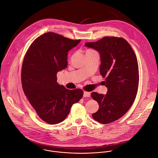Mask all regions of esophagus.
I'll return each instance as SVG.
<instances>
[{
	"instance_id": "34e87169",
	"label": "esophagus",
	"mask_w": 158,
	"mask_h": 158,
	"mask_svg": "<svg viewBox=\"0 0 158 158\" xmlns=\"http://www.w3.org/2000/svg\"><path fill=\"white\" fill-rule=\"evenodd\" d=\"M90 95V92H86V91H84V92H83V97H89Z\"/></svg>"
}]
</instances>
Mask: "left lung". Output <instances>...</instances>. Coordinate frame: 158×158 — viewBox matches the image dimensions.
I'll list each match as a JSON object with an SVG mask.
<instances>
[{
    "label": "left lung",
    "instance_id": "1",
    "mask_svg": "<svg viewBox=\"0 0 158 158\" xmlns=\"http://www.w3.org/2000/svg\"><path fill=\"white\" fill-rule=\"evenodd\" d=\"M85 46L98 52L100 73L105 78L106 94L92 92V98L99 105L92 114L96 121L107 124L122 117L132 106L138 90L139 67L135 53L123 38L106 36Z\"/></svg>",
    "mask_w": 158,
    "mask_h": 158
}]
</instances>
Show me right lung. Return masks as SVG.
Returning a JSON list of instances; mask_svg holds the SVG:
<instances>
[{
    "instance_id": "right-lung-1",
    "label": "right lung",
    "mask_w": 158,
    "mask_h": 158,
    "mask_svg": "<svg viewBox=\"0 0 158 158\" xmlns=\"http://www.w3.org/2000/svg\"><path fill=\"white\" fill-rule=\"evenodd\" d=\"M80 41L47 32L32 43L25 55L23 90L39 117L49 124L63 121L72 105L83 97L81 89H68L57 83L56 77L58 72L68 66V52Z\"/></svg>"
}]
</instances>
